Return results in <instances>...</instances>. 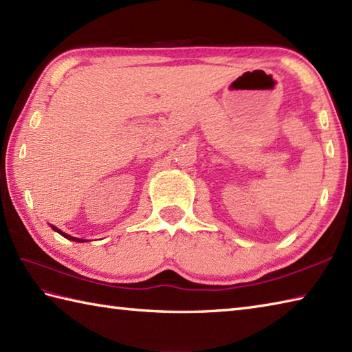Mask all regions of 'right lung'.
Masks as SVG:
<instances>
[{
    "label": "right lung",
    "instance_id": "1",
    "mask_svg": "<svg viewBox=\"0 0 352 352\" xmlns=\"http://www.w3.org/2000/svg\"><path fill=\"white\" fill-rule=\"evenodd\" d=\"M51 228L52 230H54V231H57V233L58 234H62L63 237H66V239H68V241H74V242H86V241H83V239H78V237H72V236H69V234H66V233H63V231L62 230H58L57 227H54V226H51Z\"/></svg>",
    "mask_w": 352,
    "mask_h": 352
}]
</instances>
